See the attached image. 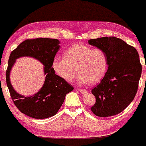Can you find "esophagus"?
<instances>
[{"label": "esophagus", "instance_id": "34e87169", "mask_svg": "<svg viewBox=\"0 0 146 146\" xmlns=\"http://www.w3.org/2000/svg\"><path fill=\"white\" fill-rule=\"evenodd\" d=\"M78 90L81 93H82V94H86L87 92H88V91L86 90H85V89H82V88H79L78 89Z\"/></svg>", "mask_w": 146, "mask_h": 146}]
</instances>
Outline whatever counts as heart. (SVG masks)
<instances>
[{
	"label": "heart",
	"instance_id": "b5f03b06",
	"mask_svg": "<svg viewBox=\"0 0 146 146\" xmlns=\"http://www.w3.org/2000/svg\"><path fill=\"white\" fill-rule=\"evenodd\" d=\"M52 68L57 75L65 81H72L77 70L79 83L94 84L105 76L108 58L103 50L76 43L64 52V58H54Z\"/></svg>",
	"mask_w": 146,
	"mask_h": 146
}]
</instances>
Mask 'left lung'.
<instances>
[{"label": "left lung", "mask_w": 146, "mask_h": 146, "mask_svg": "<svg viewBox=\"0 0 146 146\" xmlns=\"http://www.w3.org/2000/svg\"><path fill=\"white\" fill-rule=\"evenodd\" d=\"M88 43L105 52L108 64L104 77L92 90L96 102L91 111L103 117L118 114L137 93L142 70L138 52L132 46L113 36L90 39Z\"/></svg>", "instance_id": "left-lung-1"}]
</instances>
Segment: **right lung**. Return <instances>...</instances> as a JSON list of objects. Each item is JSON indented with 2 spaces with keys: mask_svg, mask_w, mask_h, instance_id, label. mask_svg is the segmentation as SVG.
I'll return each mask as SVG.
<instances>
[{
  "mask_svg": "<svg viewBox=\"0 0 146 146\" xmlns=\"http://www.w3.org/2000/svg\"><path fill=\"white\" fill-rule=\"evenodd\" d=\"M59 40L54 38H40L27 39L12 51L6 71V80L10 95L14 104L22 113L36 119H44L56 114L68 93L74 88L54 73L52 61L58 51ZM32 56L45 66V82L38 93L25 97L15 92L9 82V75L15 60L21 56Z\"/></svg>",
  "mask_w": 146,
  "mask_h": 146,
  "instance_id": "add662e5",
  "label": "right lung"
}]
</instances>
